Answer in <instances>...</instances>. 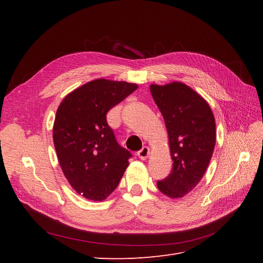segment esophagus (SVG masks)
I'll list each match as a JSON object with an SVG mask.
<instances>
[{
  "instance_id": "34e87169",
  "label": "esophagus",
  "mask_w": 263,
  "mask_h": 263,
  "mask_svg": "<svg viewBox=\"0 0 263 263\" xmlns=\"http://www.w3.org/2000/svg\"><path fill=\"white\" fill-rule=\"evenodd\" d=\"M149 153H150V150L148 147H142L137 153V156L141 159V160H145V159L148 158Z\"/></svg>"
}]
</instances>
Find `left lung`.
I'll return each mask as SVG.
<instances>
[{
	"instance_id": "obj_1",
	"label": "left lung",
	"mask_w": 263,
	"mask_h": 263,
	"mask_svg": "<svg viewBox=\"0 0 263 263\" xmlns=\"http://www.w3.org/2000/svg\"><path fill=\"white\" fill-rule=\"evenodd\" d=\"M151 95L163 116L169 136L172 171L158 181L160 192L183 197L201 181L216 142L212 109L200 94L182 82L151 84Z\"/></svg>"
}]
</instances>
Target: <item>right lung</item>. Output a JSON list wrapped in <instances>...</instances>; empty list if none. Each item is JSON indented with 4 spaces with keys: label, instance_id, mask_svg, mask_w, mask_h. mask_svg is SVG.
<instances>
[{
    "label": "right lung",
    "instance_id": "1",
    "mask_svg": "<svg viewBox=\"0 0 263 263\" xmlns=\"http://www.w3.org/2000/svg\"><path fill=\"white\" fill-rule=\"evenodd\" d=\"M138 85L98 79L62 100L52 129L63 174L83 197L103 201L117 187L132 154L116 141L106 113Z\"/></svg>",
    "mask_w": 263,
    "mask_h": 263
}]
</instances>
